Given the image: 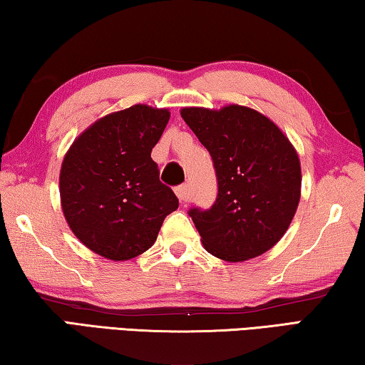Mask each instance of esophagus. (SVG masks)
Here are the masks:
<instances>
[{
	"mask_svg": "<svg viewBox=\"0 0 365 365\" xmlns=\"http://www.w3.org/2000/svg\"><path fill=\"white\" fill-rule=\"evenodd\" d=\"M175 192H176L179 200H181V202H187V199H189V190H187L186 184H181V186H178V187L175 189Z\"/></svg>",
	"mask_w": 365,
	"mask_h": 365,
	"instance_id": "obj_1",
	"label": "esophagus"
}]
</instances>
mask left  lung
<instances>
[{"instance_id": "left-lung-1", "label": "left lung", "mask_w": 365, "mask_h": 365, "mask_svg": "<svg viewBox=\"0 0 365 365\" xmlns=\"http://www.w3.org/2000/svg\"><path fill=\"white\" fill-rule=\"evenodd\" d=\"M181 116L212 155L218 195L208 210L190 208L207 252L242 262L272 249L301 199L296 148L272 119L241 105L182 108Z\"/></svg>"}]
</instances>
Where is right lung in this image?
I'll use <instances>...</instances> for the list:
<instances>
[{
    "instance_id": "right-lung-1",
    "label": "right lung",
    "mask_w": 365,
    "mask_h": 365,
    "mask_svg": "<svg viewBox=\"0 0 365 365\" xmlns=\"http://www.w3.org/2000/svg\"><path fill=\"white\" fill-rule=\"evenodd\" d=\"M170 111L134 105L95 121L73 142L59 173L66 222L76 237L110 260H129L157 241L179 202L152 160Z\"/></svg>"
}]
</instances>
